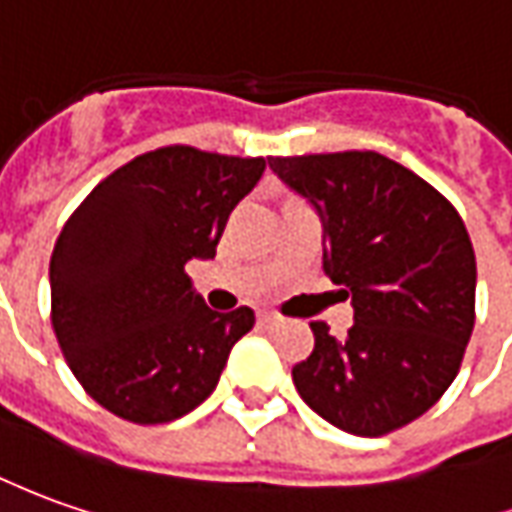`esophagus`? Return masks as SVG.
Here are the masks:
<instances>
[{"label":"esophagus","mask_w":512,"mask_h":512,"mask_svg":"<svg viewBox=\"0 0 512 512\" xmlns=\"http://www.w3.org/2000/svg\"><path fill=\"white\" fill-rule=\"evenodd\" d=\"M257 322H260L263 328H274V325H280V316H274V314H260V316H257Z\"/></svg>","instance_id":"esophagus-1"}]
</instances>
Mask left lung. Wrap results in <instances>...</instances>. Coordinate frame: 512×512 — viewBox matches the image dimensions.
Instances as JSON below:
<instances>
[{
	"label": "left lung",
	"instance_id": "obj_1",
	"mask_svg": "<svg viewBox=\"0 0 512 512\" xmlns=\"http://www.w3.org/2000/svg\"><path fill=\"white\" fill-rule=\"evenodd\" d=\"M269 168L322 221L325 274L353 328L311 322L314 353L291 375L336 429L381 437L429 412L460 373L474 330L476 257L460 212L375 151L271 156Z\"/></svg>",
	"mask_w": 512,
	"mask_h": 512
}]
</instances>
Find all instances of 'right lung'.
<instances>
[{
	"label": "right lung",
	"mask_w": 512,
	"mask_h": 512,
	"mask_svg": "<svg viewBox=\"0 0 512 512\" xmlns=\"http://www.w3.org/2000/svg\"><path fill=\"white\" fill-rule=\"evenodd\" d=\"M266 159L168 145L131 159L69 215L50 257L52 330L81 387L111 415L154 426L218 387L252 308L218 314L184 274L210 260Z\"/></svg>",
	"instance_id": "add662e5"
}]
</instances>
